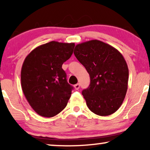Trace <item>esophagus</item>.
Returning a JSON list of instances; mask_svg holds the SVG:
<instances>
[{"mask_svg":"<svg viewBox=\"0 0 150 150\" xmlns=\"http://www.w3.org/2000/svg\"><path fill=\"white\" fill-rule=\"evenodd\" d=\"M74 88H75V89L76 90H78L80 88V84L79 83H78V84H76V85L74 86Z\"/></svg>","mask_w":150,"mask_h":150,"instance_id":"obj_1","label":"esophagus"}]
</instances>
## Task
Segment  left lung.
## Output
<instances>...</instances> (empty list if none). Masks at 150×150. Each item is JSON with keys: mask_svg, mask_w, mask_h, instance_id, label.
<instances>
[{"mask_svg": "<svg viewBox=\"0 0 150 150\" xmlns=\"http://www.w3.org/2000/svg\"><path fill=\"white\" fill-rule=\"evenodd\" d=\"M74 54L90 76L89 87L82 91L88 108L98 115H110L119 109L126 96L128 67L123 55L99 40L77 44Z\"/></svg>", "mask_w": 150, "mask_h": 150, "instance_id": "8db88e82", "label": "left lung"}]
</instances>
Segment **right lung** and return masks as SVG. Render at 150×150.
Instances as JSON below:
<instances>
[{
  "label": "right lung",
  "mask_w": 150,
  "mask_h": 150,
  "mask_svg": "<svg viewBox=\"0 0 150 150\" xmlns=\"http://www.w3.org/2000/svg\"><path fill=\"white\" fill-rule=\"evenodd\" d=\"M74 43L52 42L33 50L21 69L22 91L30 106L42 117H52L65 108L73 87L67 83L63 63L70 58Z\"/></svg>",
  "instance_id": "add662e5"
}]
</instances>
